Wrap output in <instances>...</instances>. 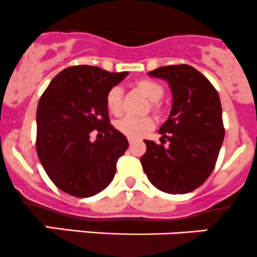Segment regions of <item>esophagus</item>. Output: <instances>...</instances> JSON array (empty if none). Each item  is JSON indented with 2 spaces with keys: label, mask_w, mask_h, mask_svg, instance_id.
<instances>
[{
  "label": "esophagus",
  "mask_w": 257,
  "mask_h": 257,
  "mask_svg": "<svg viewBox=\"0 0 257 257\" xmlns=\"http://www.w3.org/2000/svg\"><path fill=\"white\" fill-rule=\"evenodd\" d=\"M127 141H128V143H130V145H132V143L135 142V139H132V137H128Z\"/></svg>",
  "instance_id": "obj_1"
}]
</instances>
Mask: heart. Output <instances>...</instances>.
Instances as JSON below:
<instances>
[{"instance_id":"heart-1","label":"heart","mask_w":257,"mask_h":257,"mask_svg":"<svg viewBox=\"0 0 257 257\" xmlns=\"http://www.w3.org/2000/svg\"><path fill=\"white\" fill-rule=\"evenodd\" d=\"M135 87L139 89L148 100H151V109L156 112L158 116L163 114V105L161 99L164 95V87L158 82L150 78H141L135 82ZM122 89L120 87H112L109 89L105 96V105L110 112L115 116H120L122 112ZM117 131L125 135L126 137H137L145 132L153 128L154 121L151 116L143 117H123L118 120L116 123Z\"/></svg>"}]
</instances>
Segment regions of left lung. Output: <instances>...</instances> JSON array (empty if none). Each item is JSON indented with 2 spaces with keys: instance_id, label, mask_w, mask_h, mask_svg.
<instances>
[{
  "instance_id": "1",
  "label": "left lung",
  "mask_w": 257,
  "mask_h": 257,
  "mask_svg": "<svg viewBox=\"0 0 257 257\" xmlns=\"http://www.w3.org/2000/svg\"><path fill=\"white\" fill-rule=\"evenodd\" d=\"M150 76L165 79L173 106L159 130L162 145L146 140L141 164L153 186L167 194H187L207 180L224 140L222 105L216 88L189 65L163 66ZM169 142L168 148L164 143Z\"/></svg>"
}]
</instances>
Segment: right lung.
<instances>
[{
    "label": "right lung",
    "mask_w": 257,
    "mask_h": 257,
    "mask_svg": "<svg viewBox=\"0 0 257 257\" xmlns=\"http://www.w3.org/2000/svg\"><path fill=\"white\" fill-rule=\"evenodd\" d=\"M127 72L95 66L61 71L41 95L37 111V152L51 181L68 195L90 197L109 186L127 139L110 123L105 96ZM92 132L102 139L90 141Z\"/></svg>",
    "instance_id": "1"
}]
</instances>
